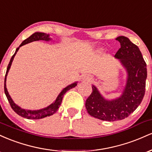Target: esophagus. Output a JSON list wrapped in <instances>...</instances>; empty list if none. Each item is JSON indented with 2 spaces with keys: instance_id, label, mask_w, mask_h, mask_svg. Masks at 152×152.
Wrapping results in <instances>:
<instances>
[{
  "instance_id": "obj_1",
  "label": "esophagus",
  "mask_w": 152,
  "mask_h": 152,
  "mask_svg": "<svg viewBox=\"0 0 152 152\" xmlns=\"http://www.w3.org/2000/svg\"><path fill=\"white\" fill-rule=\"evenodd\" d=\"M82 79L85 81H90L91 78L90 76H87V75H83V76H82Z\"/></svg>"
}]
</instances>
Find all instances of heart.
I'll use <instances>...</instances> for the list:
<instances>
[{
	"instance_id": "obj_1",
	"label": "heart",
	"mask_w": 152,
	"mask_h": 152,
	"mask_svg": "<svg viewBox=\"0 0 152 152\" xmlns=\"http://www.w3.org/2000/svg\"><path fill=\"white\" fill-rule=\"evenodd\" d=\"M98 51H99V52H101V49H99Z\"/></svg>"
}]
</instances>
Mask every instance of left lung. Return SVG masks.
I'll return each mask as SVG.
<instances>
[{
	"mask_svg": "<svg viewBox=\"0 0 152 152\" xmlns=\"http://www.w3.org/2000/svg\"><path fill=\"white\" fill-rule=\"evenodd\" d=\"M116 40L119 41L121 48L114 57L126 71L124 88L120 96L110 100L92 85V93L85 104L89 115L103 121H114L128 117L139 106L145 94L147 70L139 47L125 36H118Z\"/></svg>",
	"mask_w": 152,
	"mask_h": 152,
	"instance_id": "1",
	"label": "left lung"
}]
</instances>
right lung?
<instances>
[{
	"mask_svg": "<svg viewBox=\"0 0 152 152\" xmlns=\"http://www.w3.org/2000/svg\"><path fill=\"white\" fill-rule=\"evenodd\" d=\"M40 40H41V41H51V38H50L49 34H44V33H41V32H36L31 35L30 37H28V38H26V40H24V41L21 43V44L19 46L18 48H16L15 53L13 54V56H12L11 58H10L9 64H8V68H7L6 76H5L4 91L10 106H11L12 109H13V111H14L17 114H18L19 116H22V117L23 118H28V119H40V118H43L44 117H46V116H51V115L55 114V113L58 111V108L60 107L61 104L62 99H63V97H64V94H65L68 91L70 90L71 88H74V87L76 86V85H77V81H76L74 82V83H71V84L66 86V88H64V89H62L61 91L60 92V94L58 95V96H57L56 99V100L54 101L51 104H50V105L47 106V107L43 108V109H38V110H27V109H23V108H20V106L17 105L16 104H15L14 102L13 101V99H11V97H10V96L9 95V94H8V91L6 88L7 75H8V71L10 70V66H11L12 62H13V58H14L15 54L17 53V52H18V50L19 48H20V47L23 46V45L27 44V43H28L33 42V41H40Z\"/></svg>",
	"mask_w": 152,
	"mask_h": 152,
	"instance_id": "right-lung-1",
	"label": "right lung"
}]
</instances>
